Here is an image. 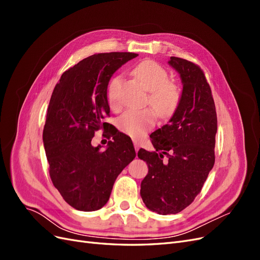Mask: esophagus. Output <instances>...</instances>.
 Here are the masks:
<instances>
[{
    "mask_svg": "<svg viewBox=\"0 0 260 260\" xmlns=\"http://www.w3.org/2000/svg\"><path fill=\"white\" fill-rule=\"evenodd\" d=\"M135 148H136V152H138L139 151V148H140V143L139 142H137V141H135Z\"/></svg>",
    "mask_w": 260,
    "mask_h": 260,
    "instance_id": "obj_1",
    "label": "esophagus"
}]
</instances>
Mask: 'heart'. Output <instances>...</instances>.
<instances>
[{"label":"heart","instance_id":"b5f03b06","mask_svg":"<svg viewBox=\"0 0 260 260\" xmlns=\"http://www.w3.org/2000/svg\"><path fill=\"white\" fill-rule=\"evenodd\" d=\"M132 74L149 92L148 103L154 112L161 118L174 114L179 103L178 86L169 81L167 70L152 59L141 61L132 70ZM121 81L119 76L109 80L106 89L108 104L113 109L119 107L118 85ZM154 115L148 109H129L117 120V125L125 135L140 138L154 124Z\"/></svg>","mask_w":260,"mask_h":260}]
</instances>
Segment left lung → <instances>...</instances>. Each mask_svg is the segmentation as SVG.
<instances>
[{
    "mask_svg": "<svg viewBox=\"0 0 260 260\" xmlns=\"http://www.w3.org/2000/svg\"><path fill=\"white\" fill-rule=\"evenodd\" d=\"M182 82V93L172 117L154 131L155 151L141 148L148 174L141 182L145 206L159 215L178 214L194 201L215 164L217 114L210 86L193 62L170 57ZM164 154L169 160L162 162Z\"/></svg>",
    "mask_w": 260,
    "mask_h": 260,
    "instance_id": "left-lung-1",
    "label": "left lung"
}]
</instances>
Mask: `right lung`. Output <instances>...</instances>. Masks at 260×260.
<instances>
[{
	"mask_svg": "<svg viewBox=\"0 0 260 260\" xmlns=\"http://www.w3.org/2000/svg\"><path fill=\"white\" fill-rule=\"evenodd\" d=\"M136 53H100L61 75L50 100L43 145L54 186L70 206L82 211L103 207L118 175L136 157L131 139L119 132L105 151L91 144L94 132L109 124L106 95L112 76Z\"/></svg>",
	"mask_w": 260,
	"mask_h": 260,
	"instance_id": "right-lung-1",
	"label": "right lung"
}]
</instances>
